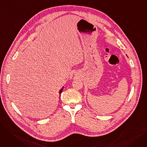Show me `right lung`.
I'll return each mask as SVG.
<instances>
[{
  "instance_id": "add662e5",
  "label": "right lung",
  "mask_w": 147,
  "mask_h": 147,
  "mask_svg": "<svg viewBox=\"0 0 147 147\" xmlns=\"http://www.w3.org/2000/svg\"><path fill=\"white\" fill-rule=\"evenodd\" d=\"M63 88H64V87H63V88H62V89L59 90V94L61 93V92H62V91H63Z\"/></svg>"
}]
</instances>
